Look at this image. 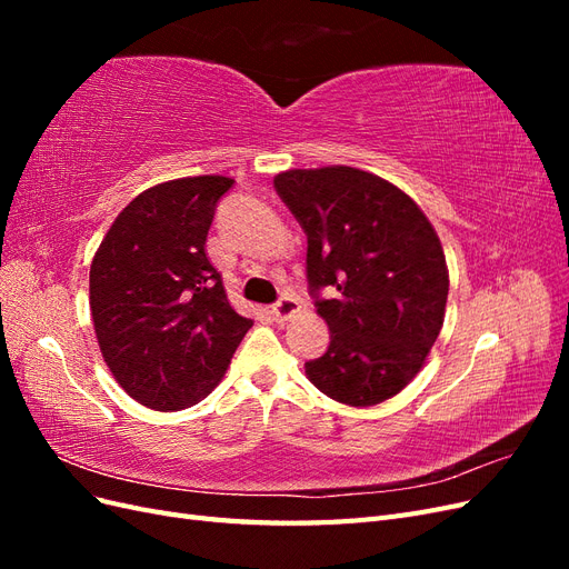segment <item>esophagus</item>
Here are the masks:
<instances>
[{
    "instance_id": "1",
    "label": "esophagus",
    "mask_w": 569,
    "mask_h": 569,
    "mask_svg": "<svg viewBox=\"0 0 569 569\" xmlns=\"http://www.w3.org/2000/svg\"><path fill=\"white\" fill-rule=\"evenodd\" d=\"M272 318L278 320V322H284V320H289L291 316H297L299 313V301L295 299V297H282L278 303L272 306Z\"/></svg>"
}]
</instances>
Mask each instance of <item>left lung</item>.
<instances>
[{
    "label": "left lung",
    "mask_w": 569,
    "mask_h": 569,
    "mask_svg": "<svg viewBox=\"0 0 569 569\" xmlns=\"http://www.w3.org/2000/svg\"><path fill=\"white\" fill-rule=\"evenodd\" d=\"M272 184L306 232L308 291L330 327L308 380L356 408L391 399L443 325L449 270L432 222L399 187L349 166L287 170Z\"/></svg>",
    "instance_id": "left-lung-1"
}]
</instances>
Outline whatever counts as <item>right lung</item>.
<instances>
[{"label":"right lung","instance_id":"obj_1","mask_svg":"<svg viewBox=\"0 0 569 569\" xmlns=\"http://www.w3.org/2000/svg\"><path fill=\"white\" fill-rule=\"evenodd\" d=\"M232 184L197 176L151 187L120 211L94 253L90 308L101 356L147 408L206 399L253 325L230 306L203 249Z\"/></svg>","mask_w":569,"mask_h":569}]
</instances>
